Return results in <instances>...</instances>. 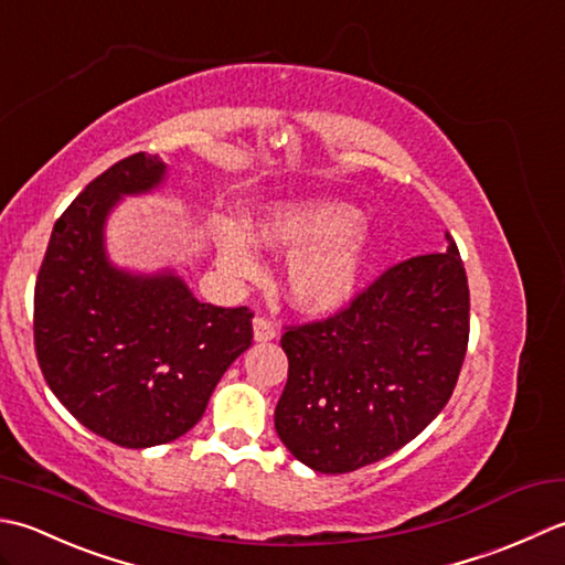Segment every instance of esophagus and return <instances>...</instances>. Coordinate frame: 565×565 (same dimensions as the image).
<instances>
[{"instance_id":"esophagus-1","label":"esophagus","mask_w":565,"mask_h":565,"mask_svg":"<svg viewBox=\"0 0 565 565\" xmlns=\"http://www.w3.org/2000/svg\"><path fill=\"white\" fill-rule=\"evenodd\" d=\"M253 337H256V341H273L278 337V331H275V321L268 317L253 319Z\"/></svg>"}]
</instances>
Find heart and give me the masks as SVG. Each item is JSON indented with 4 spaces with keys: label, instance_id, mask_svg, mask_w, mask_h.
Listing matches in <instances>:
<instances>
[{
    "label": "heart",
    "instance_id": "1",
    "mask_svg": "<svg viewBox=\"0 0 565 565\" xmlns=\"http://www.w3.org/2000/svg\"><path fill=\"white\" fill-rule=\"evenodd\" d=\"M253 238L260 246L290 253L287 295L295 307L312 315L337 312L355 295L371 246L359 206L331 198L270 204L253 224ZM218 258L238 278L258 273L256 253L236 232L224 234Z\"/></svg>",
    "mask_w": 565,
    "mask_h": 565
}]
</instances>
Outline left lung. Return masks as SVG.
Instances as JSON below:
<instances>
[{
	"mask_svg": "<svg viewBox=\"0 0 565 565\" xmlns=\"http://www.w3.org/2000/svg\"><path fill=\"white\" fill-rule=\"evenodd\" d=\"M399 260L324 319L285 327L275 431L317 473H351L429 427L458 383L470 292L451 234Z\"/></svg>",
	"mask_w": 565,
	"mask_h": 565,
	"instance_id": "1",
	"label": "left lung"
}]
</instances>
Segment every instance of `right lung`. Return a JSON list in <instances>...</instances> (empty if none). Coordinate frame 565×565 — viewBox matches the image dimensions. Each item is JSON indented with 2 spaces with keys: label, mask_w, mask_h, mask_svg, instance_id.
Instances as JSON below:
<instances>
[{
  "label": "right lung",
  "mask_w": 565,
  "mask_h": 565,
  "mask_svg": "<svg viewBox=\"0 0 565 565\" xmlns=\"http://www.w3.org/2000/svg\"><path fill=\"white\" fill-rule=\"evenodd\" d=\"M163 172L158 156L134 153L92 180L55 222L33 290L45 383L83 427L124 448L190 431L253 343L248 307L206 305L172 275L136 278L107 263V212Z\"/></svg>",
  "instance_id": "1"
}]
</instances>
